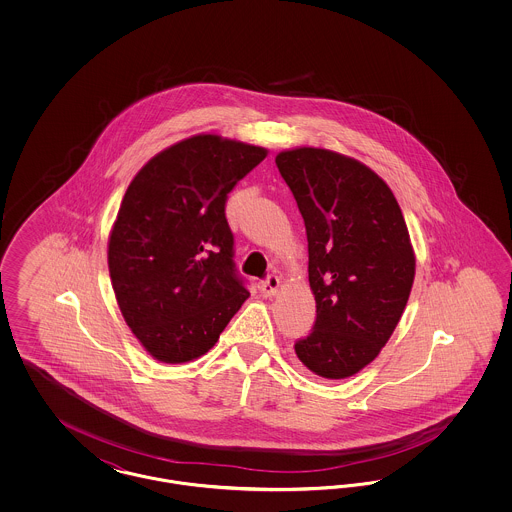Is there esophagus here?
<instances>
[{"instance_id":"34e87169","label":"esophagus","mask_w":512,"mask_h":512,"mask_svg":"<svg viewBox=\"0 0 512 512\" xmlns=\"http://www.w3.org/2000/svg\"><path fill=\"white\" fill-rule=\"evenodd\" d=\"M278 288H280V278H278L276 274H268L267 278L261 282V293H263L265 297L276 295Z\"/></svg>"}]
</instances>
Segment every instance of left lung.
<instances>
[{"label": "left lung", "mask_w": 512, "mask_h": 512, "mask_svg": "<svg viewBox=\"0 0 512 512\" xmlns=\"http://www.w3.org/2000/svg\"><path fill=\"white\" fill-rule=\"evenodd\" d=\"M305 222L317 320L295 341L299 361L341 380L372 363L405 311L413 245L388 184L340 153L299 147L276 155Z\"/></svg>", "instance_id": "1"}]
</instances>
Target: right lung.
Instances as JSON below:
<instances>
[{
	"instance_id": "add662e5",
	"label": "right lung",
	"mask_w": 512,
	"mask_h": 512,
	"mask_svg": "<svg viewBox=\"0 0 512 512\" xmlns=\"http://www.w3.org/2000/svg\"><path fill=\"white\" fill-rule=\"evenodd\" d=\"M265 157L263 147L199 134L155 155L130 182L109 272L122 317L157 361L205 355L247 299L224 211Z\"/></svg>"
}]
</instances>
